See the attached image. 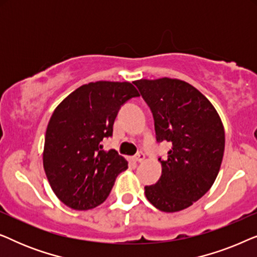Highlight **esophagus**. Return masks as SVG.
<instances>
[{
	"mask_svg": "<svg viewBox=\"0 0 257 257\" xmlns=\"http://www.w3.org/2000/svg\"><path fill=\"white\" fill-rule=\"evenodd\" d=\"M135 160L138 161V163H143V161L145 160V154H144L143 152L137 153V156L135 157Z\"/></svg>",
	"mask_w": 257,
	"mask_h": 257,
	"instance_id": "obj_1",
	"label": "esophagus"
}]
</instances>
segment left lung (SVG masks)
<instances>
[{
	"instance_id": "left-lung-1",
	"label": "left lung",
	"mask_w": 257,
	"mask_h": 257,
	"mask_svg": "<svg viewBox=\"0 0 257 257\" xmlns=\"http://www.w3.org/2000/svg\"><path fill=\"white\" fill-rule=\"evenodd\" d=\"M153 113L158 142L172 144L156 185L145 196L159 210L180 212L206 194L219 173L224 128L213 104L198 89L175 78L135 80Z\"/></svg>"
}]
</instances>
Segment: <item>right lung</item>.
<instances>
[{
  "instance_id": "right-lung-1",
  "label": "right lung",
  "mask_w": 257,
  "mask_h": 257,
  "mask_svg": "<svg viewBox=\"0 0 257 257\" xmlns=\"http://www.w3.org/2000/svg\"><path fill=\"white\" fill-rule=\"evenodd\" d=\"M128 82L84 84L55 108L43 150V167L56 196L70 208L87 210L103 203L127 161L100 142L111 137L119 108L139 97Z\"/></svg>"
}]
</instances>
